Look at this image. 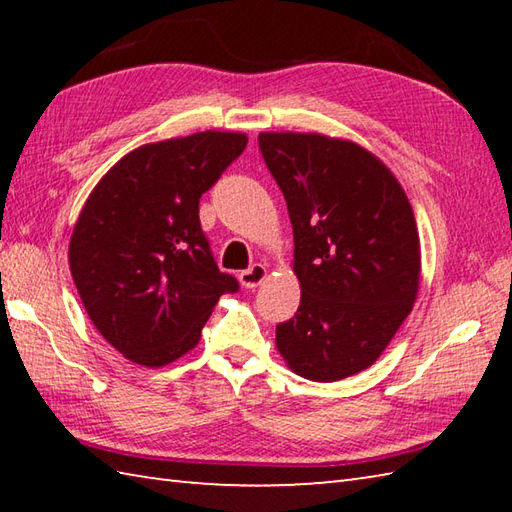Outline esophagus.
<instances>
[{
    "label": "esophagus",
    "mask_w": 512,
    "mask_h": 512,
    "mask_svg": "<svg viewBox=\"0 0 512 512\" xmlns=\"http://www.w3.org/2000/svg\"><path fill=\"white\" fill-rule=\"evenodd\" d=\"M266 275L268 270L264 264H253L248 270H242V273H239V284L244 288H257L266 279Z\"/></svg>",
    "instance_id": "obj_1"
}]
</instances>
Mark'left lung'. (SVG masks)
Masks as SVG:
<instances>
[{
  "label": "left lung",
  "mask_w": 512,
  "mask_h": 512,
  "mask_svg": "<svg viewBox=\"0 0 512 512\" xmlns=\"http://www.w3.org/2000/svg\"><path fill=\"white\" fill-rule=\"evenodd\" d=\"M259 149L288 204L301 286L297 314L277 325V350L308 380L354 376L385 352L418 297L407 193L352 140L262 132Z\"/></svg>",
  "instance_id": "obj_1"
}]
</instances>
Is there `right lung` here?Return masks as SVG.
Wrapping results in <instances>:
<instances>
[{"label":"right lung","mask_w":512,"mask_h":512,"mask_svg":"<svg viewBox=\"0 0 512 512\" xmlns=\"http://www.w3.org/2000/svg\"><path fill=\"white\" fill-rule=\"evenodd\" d=\"M248 143L200 132L129 151L85 200L70 237V273L103 339L129 361L169 365L193 350L224 292L200 226V198Z\"/></svg>","instance_id":"add662e5"}]
</instances>
